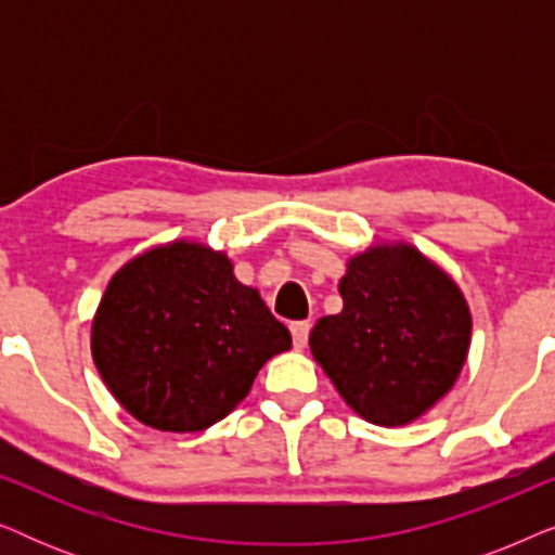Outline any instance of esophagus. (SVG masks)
Segmentation results:
<instances>
[{"label":"esophagus","instance_id":"1","mask_svg":"<svg viewBox=\"0 0 555 555\" xmlns=\"http://www.w3.org/2000/svg\"><path fill=\"white\" fill-rule=\"evenodd\" d=\"M291 333H293V344L295 348H306L308 344V333H310V323L308 321H298L291 325Z\"/></svg>","mask_w":555,"mask_h":555}]
</instances>
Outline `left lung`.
Segmentation results:
<instances>
[{
	"label": "left lung",
	"mask_w": 555,
	"mask_h": 555,
	"mask_svg": "<svg viewBox=\"0 0 555 555\" xmlns=\"http://www.w3.org/2000/svg\"><path fill=\"white\" fill-rule=\"evenodd\" d=\"M344 310L310 331V351L361 420L404 427L427 414L467 361L473 315L460 285L409 242L348 257Z\"/></svg>",
	"instance_id": "left-lung-1"
}]
</instances>
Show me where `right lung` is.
Here are the masks:
<instances>
[{
	"mask_svg": "<svg viewBox=\"0 0 555 555\" xmlns=\"http://www.w3.org/2000/svg\"><path fill=\"white\" fill-rule=\"evenodd\" d=\"M291 331L222 249L192 240L128 260L93 315L90 351L103 384L133 420L158 431H202L253 389Z\"/></svg>",
	"mask_w": 555,
	"mask_h": 555,
	"instance_id": "add662e5",
	"label": "right lung"
}]
</instances>
